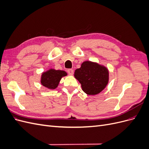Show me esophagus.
I'll return each instance as SVG.
<instances>
[{"instance_id": "1", "label": "esophagus", "mask_w": 149, "mask_h": 149, "mask_svg": "<svg viewBox=\"0 0 149 149\" xmlns=\"http://www.w3.org/2000/svg\"><path fill=\"white\" fill-rule=\"evenodd\" d=\"M68 74H70V75H73V73H74V71L72 70V69H69V70H68Z\"/></svg>"}]
</instances>
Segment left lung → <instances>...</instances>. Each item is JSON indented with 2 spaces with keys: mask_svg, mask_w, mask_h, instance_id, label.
Instances as JSON below:
<instances>
[{
  "mask_svg": "<svg viewBox=\"0 0 149 149\" xmlns=\"http://www.w3.org/2000/svg\"><path fill=\"white\" fill-rule=\"evenodd\" d=\"M74 78L81 84L82 90L88 95H96L105 89L109 83L107 68L96 62L85 61L74 71Z\"/></svg>",
  "mask_w": 149,
  "mask_h": 149,
  "instance_id": "left-lung-1",
  "label": "left lung"
}]
</instances>
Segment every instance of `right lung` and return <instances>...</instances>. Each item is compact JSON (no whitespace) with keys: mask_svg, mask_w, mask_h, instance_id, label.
Returning <instances> with one entry per match:
<instances>
[{"mask_svg":"<svg viewBox=\"0 0 149 149\" xmlns=\"http://www.w3.org/2000/svg\"><path fill=\"white\" fill-rule=\"evenodd\" d=\"M67 74L66 72L63 70H56L50 68L42 73L40 83L45 88L53 90L58 86L61 78Z\"/></svg>","mask_w":149,"mask_h":149,"instance_id":"right-lung-1","label":"right lung"}]
</instances>
